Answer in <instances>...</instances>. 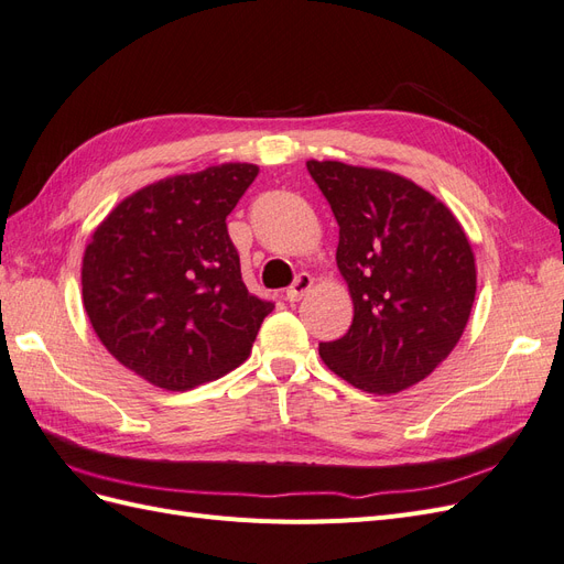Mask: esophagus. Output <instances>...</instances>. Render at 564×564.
<instances>
[{"label": "esophagus", "instance_id": "1", "mask_svg": "<svg viewBox=\"0 0 564 564\" xmlns=\"http://www.w3.org/2000/svg\"><path fill=\"white\" fill-rule=\"evenodd\" d=\"M313 289V278L308 275V272H301V275L296 278V282L286 289V301H301L305 294H308Z\"/></svg>", "mask_w": 564, "mask_h": 564}]
</instances>
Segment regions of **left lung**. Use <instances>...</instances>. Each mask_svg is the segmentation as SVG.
Returning <instances> with one entry per match:
<instances>
[{
	"label": "left lung",
	"mask_w": 564,
	"mask_h": 564,
	"mask_svg": "<svg viewBox=\"0 0 564 564\" xmlns=\"http://www.w3.org/2000/svg\"><path fill=\"white\" fill-rule=\"evenodd\" d=\"M338 224L336 265L352 299L346 336L319 344L336 377L373 395L416 386L464 334L475 253L445 202L388 169L308 160Z\"/></svg>",
	"instance_id": "8db88e82"
}]
</instances>
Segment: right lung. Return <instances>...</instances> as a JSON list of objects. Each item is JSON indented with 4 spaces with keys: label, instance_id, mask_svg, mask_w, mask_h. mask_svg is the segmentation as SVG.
Returning <instances> with one entry per match:
<instances>
[{
    "label": "right lung",
    "instance_id": "add662e5",
    "mask_svg": "<svg viewBox=\"0 0 564 564\" xmlns=\"http://www.w3.org/2000/svg\"><path fill=\"white\" fill-rule=\"evenodd\" d=\"M259 176L249 162L176 174L124 197L82 259L100 344L135 377L191 390L240 367L272 311L249 294L226 218Z\"/></svg>",
    "mask_w": 564,
    "mask_h": 564
}]
</instances>
